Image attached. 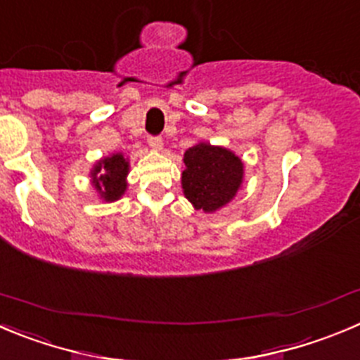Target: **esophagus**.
<instances>
[{
    "label": "esophagus",
    "instance_id": "34e87169",
    "mask_svg": "<svg viewBox=\"0 0 360 360\" xmlns=\"http://www.w3.org/2000/svg\"><path fill=\"white\" fill-rule=\"evenodd\" d=\"M148 145L150 148L155 150V152H160V150H162V138H160V136H150Z\"/></svg>",
    "mask_w": 360,
    "mask_h": 360
}]
</instances>
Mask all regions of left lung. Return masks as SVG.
<instances>
[{"mask_svg":"<svg viewBox=\"0 0 360 360\" xmlns=\"http://www.w3.org/2000/svg\"><path fill=\"white\" fill-rule=\"evenodd\" d=\"M182 189L194 210L214 214L237 196L244 184V162L224 146L200 141L184 153Z\"/></svg>","mask_w":360,"mask_h":360,"instance_id":"8db88e82","label":"left lung"}]
</instances>
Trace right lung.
<instances>
[{
	"mask_svg": "<svg viewBox=\"0 0 360 360\" xmlns=\"http://www.w3.org/2000/svg\"><path fill=\"white\" fill-rule=\"evenodd\" d=\"M131 171V162L122 152L102 157L90 171L91 187L105 203L118 201L127 191V176Z\"/></svg>",
	"mask_w": 360,
	"mask_h": 360,
	"instance_id": "add662e5",
	"label": "right lung"
}]
</instances>
